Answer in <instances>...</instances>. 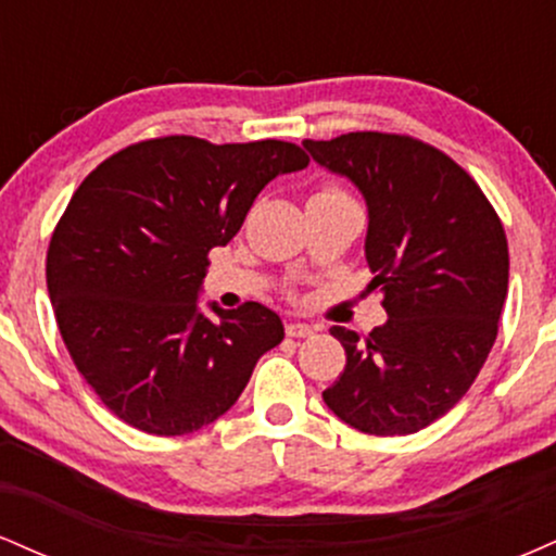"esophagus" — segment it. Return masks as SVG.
<instances>
[{
  "mask_svg": "<svg viewBox=\"0 0 556 556\" xmlns=\"http://www.w3.org/2000/svg\"><path fill=\"white\" fill-rule=\"evenodd\" d=\"M287 337H295V340H303V337H311L314 334V327H308V324H300V321H290L285 327Z\"/></svg>",
  "mask_w": 556,
  "mask_h": 556,
  "instance_id": "34e87169",
  "label": "esophagus"
}]
</instances>
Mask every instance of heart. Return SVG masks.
<instances>
[{
	"label": "heart",
	"mask_w": 556,
	"mask_h": 556,
	"mask_svg": "<svg viewBox=\"0 0 556 556\" xmlns=\"http://www.w3.org/2000/svg\"><path fill=\"white\" fill-rule=\"evenodd\" d=\"M337 195H348V193H342L340 188H334V185H324V188H318L314 195H311V201H314V198H337Z\"/></svg>",
	"instance_id": "1"
}]
</instances>
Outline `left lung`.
<instances>
[{
	"label": "left lung",
	"mask_w": 556,
	"mask_h": 556,
	"mask_svg": "<svg viewBox=\"0 0 556 556\" xmlns=\"http://www.w3.org/2000/svg\"><path fill=\"white\" fill-rule=\"evenodd\" d=\"M303 146L366 198V261L389 316L366 337L329 329L348 363L324 402L363 433H416L463 400L496 340L502 219L460 164L418 138L363 130Z\"/></svg>",
	"instance_id": "left-lung-1"
}]
</instances>
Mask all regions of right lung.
Here are the masks:
<instances>
[{"label": "right lung", "mask_w": 556, "mask_h": 556, "mask_svg": "<svg viewBox=\"0 0 556 556\" xmlns=\"http://www.w3.org/2000/svg\"><path fill=\"white\" fill-rule=\"evenodd\" d=\"M308 167L287 140L127 146L70 198L47 253L62 340L96 397L132 429L182 437L225 416L285 327L261 303L198 308L208 251L238 235L264 185Z\"/></svg>", "instance_id": "add662e5"}]
</instances>
